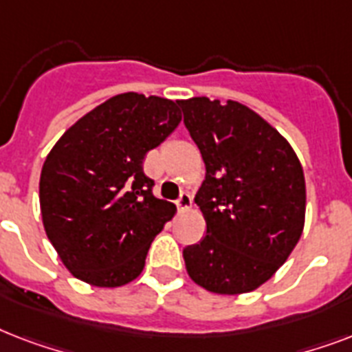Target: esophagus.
Returning <instances> with one entry per match:
<instances>
[{
	"label": "esophagus",
	"mask_w": 352,
	"mask_h": 352,
	"mask_svg": "<svg viewBox=\"0 0 352 352\" xmlns=\"http://www.w3.org/2000/svg\"><path fill=\"white\" fill-rule=\"evenodd\" d=\"M175 204L179 210H190L192 208V195L190 193H181L179 199L175 201Z\"/></svg>",
	"instance_id": "1"
}]
</instances>
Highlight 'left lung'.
Returning <instances> with one entry per match:
<instances>
[{
	"mask_svg": "<svg viewBox=\"0 0 352 352\" xmlns=\"http://www.w3.org/2000/svg\"><path fill=\"white\" fill-rule=\"evenodd\" d=\"M206 177L195 203L206 237L182 250L190 278L210 292L243 294L263 285L300 241L305 177L294 149L239 102L179 100Z\"/></svg>",
	"mask_w": 352,
	"mask_h": 352,
	"instance_id": "1",
	"label": "left lung"
}]
</instances>
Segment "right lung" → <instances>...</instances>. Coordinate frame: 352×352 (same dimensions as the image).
<instances>
[{"label":"right lung","mask_w":352,"mask_h":352,"mask_svg":"<svg viewBox=\"0 0 352 352\" xmlns=\"http://www.w3.org/2000/svg\"><path fill=\"white\" fill-rule=\"evenodd\" d=\"M179 122L177 102L124 93L80 118L47 155L41 217L74 278L120 287L142 272L151 241L175 214L153 195L142 162Z\"/></svg>","instance_id":"1"}]
</instances>
